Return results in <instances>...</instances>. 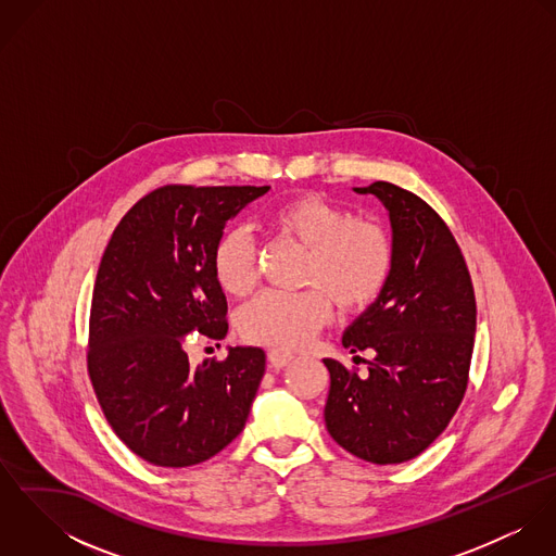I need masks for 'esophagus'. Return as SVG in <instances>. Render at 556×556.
Instances as JSON below:
<instances>
[{"mask_svg":"<svg viewBox=\"0 0 556 556\" xmlns=\"http://www.w3.org/2000/svg\"><path fill=\"white\" fill-rule=\"evenodd\" d=\"M267 359H269V364L274 366V368H285V366H289L291 362H293V355L291 353H285V351H269L267 353Z\"/></svg>","mask_w":556,"mask_h":556,"instance_id":"obj_1","label":"esophagus"}]
</instances>
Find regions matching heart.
<instances>
[{
    "label": "heart",
    "instance_id": "b5f03b06",
    "mask_svg": "<svg viewBox=\"0 0 556 556\" xmlns=\"http://www.w3.org/2000/svg\"><path fill=\"white\" fill-rule=\"evenodd\" d=\"M267 225L306 248L302 282L306 291H265L238 315L239 333L254 344L293 351L306 346L333 315L368 308L386 291L394 269V243L383 225L351 218L342 205L306 192L278 205ZM218 287L233 298L248 295L258 280V254L245 229L225 231L212 252Z\"/></svg>",
    "mask_w": 556,
    "mask_h": 556
}]
</instances>
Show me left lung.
Segmentation results:
<instances>
[{
	"instance_id": "1",
	"label": "left lung",
	"mask_w": 556,
	"mask_h": 556,
	"mask_svg": "<svg viewBox=\"0 0 556 556\" xmlns=\"http://www.w3.org/2000/svg\"><path fill=\"white\" fill-rule=\"evenodd\" d=\"M390 212L394 269L379 300L342 336L351 353L372 351L368 377L336 359L325 426L331 439L372 465L419 456L452 421L476 340V293L460 245L417 194L390 181L355 188Z\"/></svg>"
}]
</instances>
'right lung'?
Instances as JSON below:
<instances>
[{
  "label": "right lung",
  "mask_w": 556,
  "mask_h": 556,
  "mask_svg": "<svg viewBox=\"0 0 556 556\" xmlns=\"http://www.w3.org/2000/svg\"><path fill=\"white\" fill-rule=\"evenodd\" d=\"M269 186L168 184L137 201L102 254L87 372L113 432L156 467H192L245 426L265 353L231 346L192 368L188 336H227L212 252L227 223Z\"/></svg>",
  "instance_id": "1"
}]
</instances>
